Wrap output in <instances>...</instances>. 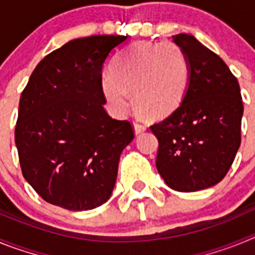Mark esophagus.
Masks as SVG:
<instances>
[{"instance_id": "1", "label": "esophagus", "mask_w": 255, "mask_h": 255, "mask_svg": "<svg viewBox=\"0 0 255 255\" xmlns=\"http://www.w3.org/2000/svg\"><path fill=\"white\" fill-rule=\"evenodd\" d=\"M145 130H147V126H144L143 124L134 123V131H135V134H136V135L141 134V132L145 131Z\"/></svg>"}]
</instances>
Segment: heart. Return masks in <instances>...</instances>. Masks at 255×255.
<instances>
[{
	"label": "heart",
	"instance_id": "1",
	"mask_svg": "<svg viewBox=\"0 0 255 255\" xmlns=\"http://www.w3.org/2000/svg\"><path fill=\"white\" fill-rule=\"evenodd\" d=\"M189 64L181 49L172 43L138 42L126 49L102 78L108 105L124 116L135 103L153 119L176 111L189 85Z\"/></svg>",
	"mask_w": 255,
	"mask_h": 255
}]
</instances>
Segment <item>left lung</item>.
<instances>
[{"mask_svg":"<svg viewBox=\"0 0 255 255\" xmlns=\"http://www.w3.org/2000/svg\"><path fill=\"white\" fill-rule=\"evenodd\" d=\"M189 64V85L176 111L150 126L155 166L176 191H198L226 176L242 141L244 112L238 79L224 60L190 34L173 35Z\"/></svg>","mask_w":255,"mask_h":255,"instance_id":"8db88e82","label":"left lung"}]
</instances>
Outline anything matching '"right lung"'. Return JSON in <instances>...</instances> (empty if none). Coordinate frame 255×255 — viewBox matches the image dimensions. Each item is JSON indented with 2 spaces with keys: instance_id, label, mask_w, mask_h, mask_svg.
<instances>
[{
  "instance_id": "add662e5",
  "label": "right lung",
  "mask_w": 255,
  "mask_h": 255,
  "mask_svg": "<svg viewBox=\"0 0 255 255\" xmlns=\"http://www.w3.org/2000/svg\"><path fill=\"white\" fill-rule=\"evenodd\" d=\"M128 35L78 38L31 73L19 103L15 143L22 176L46 202L88 211L112 194L131 124L106 112L102 67Z\"/></svg>"
}]
</instances>
